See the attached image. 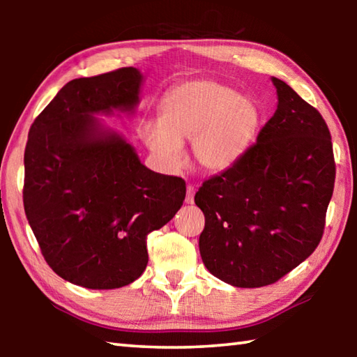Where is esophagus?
<instances>
[{"instance_id": "34e87169", "label": "esophagus", "mask_w": 357, "mask_h": 357, "mask_svg": "<svg viewBox=\"0 0 357 357\" xmlns=\"http://www.w3.org/2000/svg\"><path fill=\"white\" fill-rule=\"evenodd\" d=\"M193 197H195V187L187 185V195H185V203L193 204Z\"/></svg>"}]
</instances>
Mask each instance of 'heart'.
<instances>
[{
	"label": "heart",
	"mask_w": 357,
	"mask_h": 357,
	"mask_svg": "<svg viewBox=\"0 0 357 357\" xmlns=\"http://www.w3.org/2000/svg\"><path fill=\"white\" fill-rule=\"evenodd\" d=\"M261 113L257 102L214 80L179 84L159 107V123L138 129L144 146L162 167L183 162V144L190 142L192 160L204 173L234 167L252 148Z\"/></svg>",
	"instance_id": "obj_1"
}]
</instances>
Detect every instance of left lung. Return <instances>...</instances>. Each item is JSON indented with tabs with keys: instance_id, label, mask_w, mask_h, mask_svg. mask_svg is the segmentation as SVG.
Masks as SVG:
<instances>
[{
	"instance_id": "obj_1",
	"label": "left lung",
	"mask_w": 357,
	"mask_h": 357,
	"mask_svg": "<svg viewBox=\"0 0 357 357\" xmlns=\"http://www.w3.org/2000/svg\"><path fill=\"white\" fill-rule=\"evenodd\" d=\"M277 110L236 165L204 181L200 255L238 288L266 287L309 258L323 236L335 181L328 126L317 108L273 77Z\"/></svg>"
}]
</instances>
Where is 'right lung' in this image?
Returning <instances> with one entry per match:
<instances>
[{
    "mask_svg": "<svg viewBox=\"0 0 357 357\" xmlns=\"http://www.w3.org/2000/svg\"><path fill=\"white\" fill-rule=\"evenodd\" d=\"M142 84L135 68L75 78L29 129L26 219L48 266L78 287L113 289L137 280L148 264L146 236L185 198L183 178L149 170L98 118L134 113Z\"/></svg>",
    "mask_w": 357,
    "mask_h": 357,
    "instance_id": "right-lung-1",
    "label": "right lung"
}]
</instances>
